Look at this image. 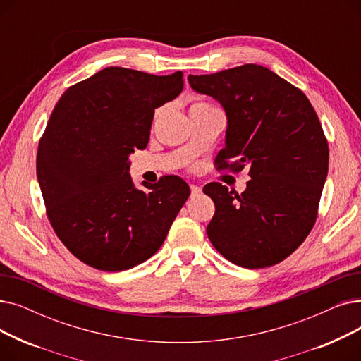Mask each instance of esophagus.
I'll use <instances>...</instances> for the list:
<instances>
[{"mask_svg": "<svg viewBox=\"0 0 361 361\" xmlns=\"http://www.w3.org/2000/svg\"><path fill=\"white\" fill-rule=\"evenodd\" d=\"M190 190H192V197H196V196H199L202 193V187L192 184L190 185Z\"/></svg>", "mask_w": 361, "mask_h": 361, "instance_id": "34e87169", "label": "esophagus"}]
</instances>
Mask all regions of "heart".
Wrapping results in <instances>:
<instances>
[{
  "mask_svg": "<svg viewBox=\"0 0 361 361\" xmlns=\"http://www.w3.org/2000/svg\"><path fill=\"white\" fill-rule=\"evenodd\" d=\"M203 106H212V105L206 104V102H202V101H197V102H193V104H192V106H190V111H193V109H197V108H203Z\"/></svg>",
  "mask_w": 361,
  "mask_h": 361,
  "instance_id": "b5f03b06",
  "label": "heart"
}]
</instances>
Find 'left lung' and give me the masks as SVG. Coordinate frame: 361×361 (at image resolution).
I'll return each mask as SVG.
<instances>
[{
  "mask_svg": "<svg viewBox=\"0 0 361 361\" xmlns=\"http://www.w3.org/2000/svg\"><path fill=\"white\" fill-rule=\"evenodd\" d=\"M188 83L226 114L218 168L249 166L252 177L241 195L221 183L203 187L215 203L207 237L238 267H272L306 240L317 216L329 149L316 111L300 89L256 64L190 74Z\"/></svg>",
  "mask_w": 361,
  "mask_h": 361,
  "instance_id": "8db88e82",
  "label": "left lung"
}]
</instances>
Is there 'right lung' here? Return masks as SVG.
Masks as SVG:
<instances>
[{
  "instance_id": "right-lung-1",
  "label": "right lung",
  "mask_w": 361,
  "mask_h": 361,
  "mask_svg": "<svg viewBox=\"0 0 361 361\" xmlns=\"http://www.w3.org/2000/svg\"><path fill=\"white\" fill-rule=\"evenodd\" d=\"M181 90V71L106 67L56 102L36 174L55 234L89 267L120 272L154 256L190 196L177 176L140 190L128 174V157L147 146L155 108Z\"/></svg>"
}]
</instances>
